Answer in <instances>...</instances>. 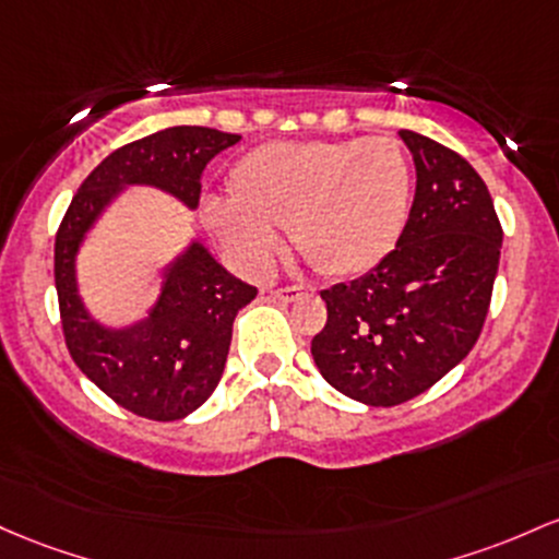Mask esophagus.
Returning a JSON list of instances; mask_svg holds the SVG:
<instances>
[{"label":"esophagus","instance_id":"obj_1","mask_svg":"<svg viewBox=\"0 0 559 559\" xmlns=\"http://www.w3.org/2000/svg\"><path fill=\"white\" fill-rule=\"evenodd\" d=\"M302 292H305L302 286H284V289H273L270 294H273L275 299H284V302H294Z\"/></svg>","mask_w":559,"mask_h":559}]
</instances>
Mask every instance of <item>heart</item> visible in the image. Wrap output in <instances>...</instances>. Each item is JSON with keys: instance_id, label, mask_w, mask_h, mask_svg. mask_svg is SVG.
<instances>
[{"instance_id": "b5f03b06", "label": "heart", "mask_w": 559, "mask_h": 559, "mask_svg": "<svg viewBox=\"0 0 559 559\" xmlns=\"http://www.w3.org/2000/svg\"><path fill=\"white\" fill-rule=\"evenodd\" d=\"M414 171L397 140H308L247 153L230 171V201H206V225L254 273H265L289 230L326 275H360L401 241Z\"/></svg>"}]
</instances>
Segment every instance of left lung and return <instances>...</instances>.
Segmentation results:
<instances>
[{
    "instance_id": "1",
    "label": "left lung",
    "mask_w": 559,
    "mask_h": 559,
    "mask_svg": "<svg viewBox=\"0 0 559 559\" xmlns=\"http://www.w3.org/2000/svg\"><path fill=\"white\" fill-rule=\"evenodd\" d=\"M416 193L395 249L360 278L321 292L312 360L334 390L397 406L462 364L486 323L501 230L486 182L456 151L401 130Z\"/></svg>"
}]
</instances>
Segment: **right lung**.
Segmentation results:
<instances>
[{
  "label": "right lung",
  "mask_w": 559,
  "mask_h": 559,
  "mask_svg": "<svg viewBox=\"0 0 559 559\" xmlns=\"http://www.w3.org/2000/svg\"><path fill=\"white\" fill-rule=\"evenodd\" d=\"M238 140L210 127H169L121 145L79 186L55 236V289L73 364L110 401L145 419H182L212 395L228 360L233 321L257 289L190 243L169 265L151 316L130 329H106L79 299V243L124 186H156L195 210L206 164Z\"/></svg>",
  "instance_id": "1"
}]
</instances>
